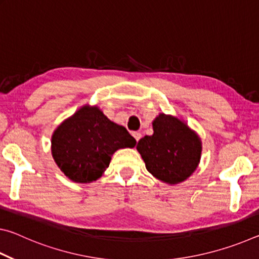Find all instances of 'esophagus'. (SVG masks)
<instances>
[{"label":"esophagus","mask_w":259,"mask_h":259,"mask_svg":"<svg viewBox=\"0 0 259 259\" xmlns=\"http://www.w3.org/2000/svg\"><path fill=\"white\" fill-rule=\"evenodd\" d=\"M133 136L135 137L136 142H137V143H138V140L142 138V134H140V133H133Z\"/></svg>","instance_id":"obj_1"}]
</instances>
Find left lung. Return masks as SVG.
<instances>
[{"label":"left lung","mask_w":259,"mask_h":259,"mask_svg":"<svg viewBox=\"0 0 259 259\" xmlns=\"http://www.w3.org/2000/svg\"><path fill=\"white\" fill-rule=\"evenodd\" d=\"M153 124L152 136L137 144V151L153 177L169 185L185 182L200 163L202 142L185 121L160 113Z\"/></svg>","instance_id":"obj_1"}]
</instances>
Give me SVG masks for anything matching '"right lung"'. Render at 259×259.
<instances>
[{"instance_id": "1", "label": "right lung", "mask_w": 259, "mask_h": 259, "mask_svg": "<svg viewBox=\"0 0 259 259\" xmlns=\"http://www.w3.org/2000/svg\"><path fill=\"white\" fill-rule=\"evenodd\" d=\"M136 139L114 123L98 106L83 105L57 126L51 137L52 157L72 182L97 181L120 148H133Z\"/></svg>"}]
</instances>
